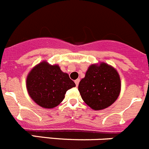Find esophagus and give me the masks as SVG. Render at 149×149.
<instances>
[{"label":"esophagus","instance_id":"esophagus-1","mask_svg":"<svg viewBox=\"0 0 149 149\" xmlns=\"http://www.w3.org/2000/svg\"><path fill=\"white\" fill-rule=\"evenodd\" d=\"M79 82H80V79H77V80H74V83H75V84H76V86H78Z\"/></svg>","mask_w":149,"mask_h":149}]
</instances>
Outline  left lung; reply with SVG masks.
I'll return each mask as SVG.
<instances>
[{
	"label": "left lung",
	"instance_id": "1",
	"mask_svg": "<svg viewBox=\"0 0 149 149\" xmlns=\"http://www.w3.org/2000/svg\"><path fill=\"white\" fill-rule=\"evenodd\" d=\"M120 79L111 65L102 63L91 65L84 78L80 80L78 90L82 99L94 110H101L115 102L120 92Z\"/></svg>",
	"mask_w": 149,
	"mask_h": 149
}]
</instances>
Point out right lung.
<instances>
[{"label":"right lung","instance_id":"1","mask_svg":"<svg viewBox=\"0 0 149 149\" xmlns=\"http://www.w3.org/2000/svg\"><path fill=\"white\" fill-rule=\"evenodd\" d=\"M75 86L67 74L58 65L42 62L31 70L27 76L26 88L34 101L45 109H52L59 105L65 92Z\"/></svg>","mask_w":149,"mask_h":149}]
</instances>
